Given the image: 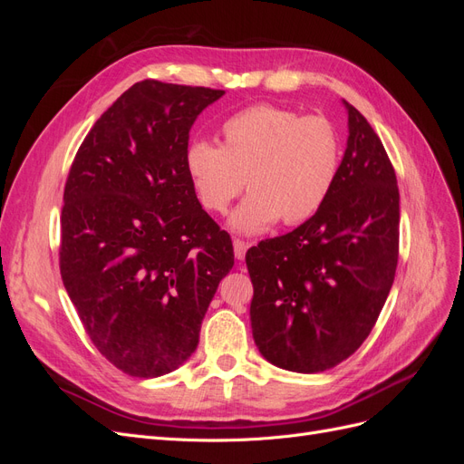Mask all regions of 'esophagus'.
I'll use <instances>...</instances> for the list:
<instances>
[{
    "instance_id": "34e87169",
    "label": "esophagus",
    "mask_w": 464,
    "mask_h": 464,
    "mask_svg": "<svg viewBox=\"0 0 464 464\" xmlns=\"http://www.w3.org/2000/svg\"><path fill=\"white\" fill-rule=\"evenodd\" d=\"M234 254H236V257L237 259H244L246 257V251H247V247H249V244L247 242H244V240H240V237H234Z\"/></svg>"
}]
</instances>
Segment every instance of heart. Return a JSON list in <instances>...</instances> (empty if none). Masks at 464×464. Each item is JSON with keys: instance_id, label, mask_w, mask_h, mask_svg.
Wrapping results in <instances>:
<instances>
[{"instance_id": "1", "label": "heart", "mask_w": 464, "mask_h": 464, "mask_svg": "<svg viewBox=\"0 0 464 464\" xmlns=\"http://www.w3.org/2000/svg\"><path fill=\"white\" fill-rule=\"evenodd\" d=\"M220 133V145L198 139L188 147L186 172L199 205L215 215L247 186L234 230L256 234L278 218L294 227L327 201L341 166V137L327 118L259 104L228 118Z\"/></svg>"}]
</instances>
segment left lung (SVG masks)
I'll return each mask as SVG.
<instances>
[{
	"label": "left lung",
	"mask_w": 464,
	"mask_h": 464,
	"mask_svg": "<svg viewBox=\"0 0 464 464\" xmlns=\"http://www.w3.org/2000/svg\"><path fill=\"white\" fill-rule=\"evenodd\" d=\"M348 110L327 201L298 228L249 247L254 341L275 366L317 373L353 356L383 310L399 261V186L382 139Z\"/></svg>",
	"instance_id": "8db88e82"
}]
</instances>
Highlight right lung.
Masks as SVG:
<instances>
[{"mask_svg": "<svg viewBox=\"0 0 464 464\" xmlns=\"http://www.w3.org/2000/svg\"><path fill=\"white\" fill-rule=\"evenodd\" d=\"M222 94L135 82L96 120L65 181L63 286L98 353L133 377L170 373L195 353L234 265L230 234L186 172L191 125Z\"/></svg>", "mask_w": 464, "mask_h": 464, "instance_id": "obj_1", "label": "right lung"}]
</instances>
